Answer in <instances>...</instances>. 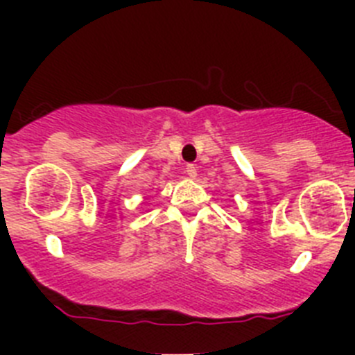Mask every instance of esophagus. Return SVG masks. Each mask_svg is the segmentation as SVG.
Returning <instances> with one entry per match:
<instances>
[{"label": "esophagus", "mask_w": 355, "mask_h": 355, "mask_svg": "<svg viewBox=\"0 0 355 355\" xmlns=\"http://www.w3.org/2000/svg\"><path fill=\"white\" fill-rule=\"evenodd\" d=\"M187 174L190 175V178H192V180H193V178H196V175H197V167H196V165H192V163H190V165H187Z\"/></svg>", "instance_id": "esophagus-1"}]
</instances>
